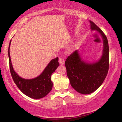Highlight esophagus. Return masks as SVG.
Wrapping results in <instances>:
<instances>
[{
    "label": "esophagus",
    "instance_id": "1",
    "mask_svg": "<svg viewBox=\"0 0 122 122\" xmlns=\"http://www.w3.org/2000/svg\"><path fill=\"white\" fill-rule=\"evenodd\" d=\"M58 62H59L60 65H64V64H65V60H64V58H60Z\"/></svg>",
    "mask_w": 122,
    "mask_h": 122
}]
</instances>
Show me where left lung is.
<instances>
[{
  "instance_id": "1",
  "label": "left lung",
  "mask_w": 122,
  "mask_h": 122,
  "mask_svg": "<svg viewBox=\"0 0 122 122\" xmlns=\"http://www.w3.org/2000/svg\"><path fill=\"white\" fill-rule=\"evenodd\" d=\"M89 23L91 30L98 31L103 40V49L100 59L93 62H86L82 60L77 50L65 62L71 86L77 92L84 95L90 94L101 86L109 68V46L107 37L93 22L90 20Z\"/></svg>"
}]
</instances>
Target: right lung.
I'll return each instance as SVG.
<instances>
[{"label":"right lung","mask_w":122,"mask_h":122,"mask_svg":"<svg viewBox=\"0 0 122 122\" xmlns=\"http://www.w3.org/2000/svg\"><path fill=\"white\" fill-rule=\"evenodd\" d=\"M10 41L8 47L10 69L14 81L20 90V91L28 97L34 99H39L46 96L51 91L53 82L51 76L59 66L58 58L51 60L46 66L42 73L37 77L32 79H25L22 78L14 70L10 54Z\"/></svg>","instance_id":"obj_1"}]
</instances>
